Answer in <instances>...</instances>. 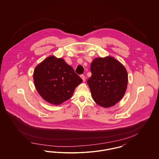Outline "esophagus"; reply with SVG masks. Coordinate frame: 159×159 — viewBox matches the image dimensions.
I'll list each match as a JSON object with an SVG mask.
<instances>
[{
    "instance_id": "esophagus-1",
    "label": "esophagus",
    "mask_w": 159,
    "mask_h": 159,
    "mask_svg": "<svg viewBox=\"0 0 159 159\" xmlns=\"http://www.w3.org/2000/svg\"><path fill=\"white\" fill-rule=\"evenodd\" d=\"M80 77L82 79V80H83V82H84L85 81V77L83 75H82L81 76H80Z\"/></svg>"
}]
</instances>
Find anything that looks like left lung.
Listing matches in <instances>:
<instances>
[{"label":"left lung","mask_w":159,"mask_h":159,"mask_svg":"<svg viewBox=\"0 0 159 159\" xmlns=\"http://www.w3.org/2000/svg\"><path fill=\"white\" fill-rule=\"evenodd\" d=\"M91 71L87 82L93 101L104 108L115 106L127 89L128 75L125 66L113 57L107 56L95 58Z\"/></svg>","instance_id":"1"}]
</instances>
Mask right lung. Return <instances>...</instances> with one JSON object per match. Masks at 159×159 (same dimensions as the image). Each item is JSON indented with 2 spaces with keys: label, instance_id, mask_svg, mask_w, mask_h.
I'll list each match as a JSON object with an SVG mask.
<instances>
[{
  "label": "right lung",
  "instance_id": "1",
  "mask_svg": "<svg viewBox=\"0 0 159 159\" xmlns=\"http://www.w3.org/2000/svg\"><path fill=\"white\" fill-rule=\"evenodd\" d=\"M33 80L41 97L55 106L70 98L76 87L83 82L63 58L54 55L47 57L35 67Z\"/></svg>",
  "mask_w": 159,
  "mask_h": 159
}]
</instances>
